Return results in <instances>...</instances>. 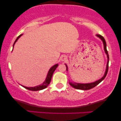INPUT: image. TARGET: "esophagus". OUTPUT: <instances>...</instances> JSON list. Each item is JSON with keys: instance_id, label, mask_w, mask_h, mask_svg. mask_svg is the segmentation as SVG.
<instances>
[{"instance_id": "34e87169", "label": "esophagus", "mask_w": 121, "mask_h": 121, "mask_svg": "<svg viewBox=\"0 0 121 121\" xmlns=\"http://www.w3.org/2000/svg\"><path fill=\"white\" fill-rule=\"evenodd\" d=\"M67 56H61V57H60V60L61 61H62V62H63V61H64V60H65L66 59H67Z\"/></svg>"}]
</instances>
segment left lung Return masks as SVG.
I'll return each instance as SVG.
<instances>
[{
  "label": "left lung",
  "instance_id": "obj_1",
  "mask_svg": "<svg viewBox=\"0 0 121 121\" xmlns=\"http://www.w3.org/2000/svg\"><path fill=\"white\" fill-rule=\"evenodd\" d=\"M96 36L97 37H98L99 39H100L102 41V42H103L104 51H105L106 54L107 55V62L106 68L105 73H104V76L101 78L99 79V80H97L96 81H95V82H90V83H79V82H69V84H70V85L72 86L73 87H74V88H75L76 89H80V90H89V89L93 88V87H94L96 85H98L99 83H100V82L105 78L107 74V72H108L109 56H108V52H107V48H106V42L105 39H104V38L102 37V36L100 35H96ZM65 65L66 66V68H67V71H68V66L66 64H65Z\"/></svg>",
  "mask_w": 121,
  "mask_h": 121
}]
</instances>
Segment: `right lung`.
Masks as SVG:
<instances>
[{
	"instance_id": "add662e5",
	"label": "right lung",
	"mask_w": 121,
	"mask_h": 121,
	"mask_svg": "<svg viewBox=\"0 0 121 121\" xmlns=\"http://www.w3.org/2000/svg\"><path fill=\"white\" fill-rule=\"evenodd\" d=\"M22 35V34H21L17 37V39H16L15 41L14 44H13V48H14V44H15L16 41L18 40V39H19V38ZM58 66V64H55V65H53L52 67H51L50 69H49L48 72V73H47V77H46V78L45 79V80H44V82H43V83L41 84V85L36 86H34V87H27V86H23V85H21L22 86V87H25V89H27V90H31V91H39V90H43V89L46 88V87H47L48 86L49 83H50L51 79H52V77L53 75V74L54 72L55 71L56 69L57 68Z\"/></svg>"
}]
</instances>
